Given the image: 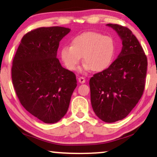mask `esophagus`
I'll return each instance as SVG.
<instances>
[{"label":"esophagus","mask_w":157,"mask_h":157,"mask_svg":"<svg viewBox=\"0 0 157 157\" xmlns=\"http://www.w3.org/2000/svg\"><path fill=\"white\" fill-rule=\"evenodd\" d=\"M78 81L80 83H84V82H86V79H85V77H80L78 78Z\"/></svg>","instance_id":"1"}]
</instances>
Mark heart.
I'll return each mask as SVG.
<instances>
[{"label":"heart","instance_id":"heart-1","mask_svg":"<svg viewBox=\"0 0 157 157\" xmlns=\"http://www.w3.org/2000/svg\"><path fill=\"white\" fill-rule=\"evenodd\" d=\"M115 52L116 44L112 37L96 32H86L75 36L71 46L61 48L60 57L70 71L76 69L83 57L86 69L101 72L111 64Z\"/></svg>","mask_w":157,"mask_h":157}]
</instances>
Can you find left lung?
Here are the masks:
<instances>
[{
	"instance_id": "1",
	"label": "left lung",
	"mask_w": 157,
	"mask_h": 157,
	"mask_svg": "<svg viewBox=\"0 0 157 157\" xmlns=\"http://www.w3.org/2000/svg\"><path fill=\"white\" fill-rule=\"evenodd\" d=\"M122 40L118 57L105 70L90 79L91 102L95 114L105 122L128 116L143 94L147 60L132 32L119 24H107Z\"/></svg>"
}]
</instances>
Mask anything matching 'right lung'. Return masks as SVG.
Instances as JSON below:
<instances>
[{
    "label": "right lung",
    "mask_w": 157,
    "mask_h": 157,
    "mask_svg": "<svg viewBox=\"0 0 157 157\" xmlns=\"http://www.w3.org/2000/svg\"><path fill=\"white\" fill-rule=\"evenodd\" d=\"M70 29L40 27L23 37L12 66V80L24 109L45 123L58 122L67 112L76 75L57 57L60 41Z\"/></svg>",
    "instance_id": "obj_1"
}]
</instances>
